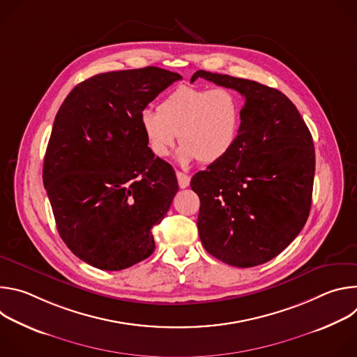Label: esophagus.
Segmentation results:
<instances>
[{"instance_id": "obj_1", "label": "esophagus", "mask_w": 357, "mask_h": 357, "mask_svg": "<svg viewBox=\"0 0 357 357\" xmlns=\"http://www.w3.org/2000/svg\"><path fill=\"white\" fill-rule=\"evenodd\" d=\"M176 178H178V183H179V186H181L182 189H185V188L189 186V183H190L189 175H186V174H183V172H181V171H176Z\"/></svg>"}]
</instances>
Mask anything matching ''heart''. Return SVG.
<instances>
[{
    "instance_id": "b5f03b06",
    "label": "heart",
    "mask_w": 357,
    "mask_h": 357,
    "mask_svg": "<svg viewBox=\"0 0 357 357\" xmlns=\"http://www.w3.org/2000/svg\"><path fill=\"white\" fill-rule=\"evenodd\" d=\"M241 105L226 87L202 89L183 86L171 93L158 110L141 113V126L155 157H167L178 135L182 144L176 161L186 167L193 161L215 164L223 160L238 137Z\"/></svg>"
}]
</instances>
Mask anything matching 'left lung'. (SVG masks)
<instances>
[{
    "label": "left lung",
    "instance_id": "8db88e82",
    "mask_svg": "<svg viewBox=\"0 0 357 357\" xmlns=\"http://www.w3.org/2000/svg\"><path fill=\"white\" fill-rule=\"evenodd\" d=\"M244 97L236 144L219 162L193 175L200 199L197 230L205 250L234 267L260 266L287 248L311 211L315 149L292 101L280 90L197 70Z\"/></svg>",
    "mask_w": 357,
    "mask_h": 357
}]
</instances>
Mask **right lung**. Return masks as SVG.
Returning a JSON list of instances; mask_svg holds the SVG:
<instances>
[{
	"instance_id": "right-lung-1",
	"label": "right lung",
	"mask_w": 357,
	"mask_h": 357,
	"mask_svg": "<svg viewBox=\"0 0 357 357\" xmlns=\"http://www.w3.org/2000/svg\"><path fill=\"white\" fill-rule=\"evenodd\" d=\"M181 79L155 66L100 73L79 83L55 117L43 185L62 240L96 268L120 271L155 250L151 229L179 186L148 146L141 113Z\"/></svg>"
}]
</instances>
